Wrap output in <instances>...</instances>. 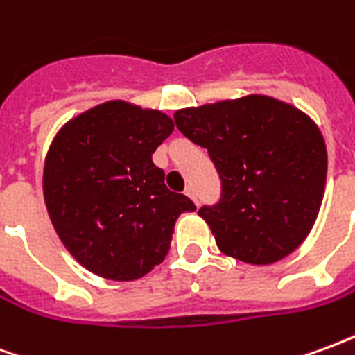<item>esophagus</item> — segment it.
I'll return each mask as SVG.
<instances>
[{
    "label": "esophagus",
    "instance_id": "esophagus-1",
    "mask_svg": "<svg viewBox=\"0 0 355 355\" xmlns=\"http://www.w3.org/2000/svg\"><path fill=\"white\" fill-rule=\"evenodd\" d=\"M184 193L188 196V198H190V200H193V203H196V205H198V198H196V190H193V186H188V188L184 190Z\"/></svg>",
    "mask_w": 355,
    "mask_h": 355
}]
</instances>
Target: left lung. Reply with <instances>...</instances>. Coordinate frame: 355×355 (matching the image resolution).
Masks as SVG:
<instances>
[{
	"instance_id": "obj_1",
	"label": "left lung",
	"mask_w": 355,
	"mask_h": 355,
	"mask_svg": "<svg viewBox=\"0 0 355 355\" xmlns=\"http://www.w3.org/2000/svg\"><path fill=\"white\" fill-rule=\"evenodd\" d=\"M178 131L207 148L223 198L198 215L218 249L247 264H272L312 230L327 180V148L312 117L266 94L175 112Z\"/></svg>"
}]
</instances>
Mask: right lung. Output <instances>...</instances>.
Listing matches in <instances>:
<instances>
[{
    "label": "right lung",
    "mask_w": 355,
    "mask_h": 355,
    "mask_svg": "<svg viewBox=\"0 0 355 355\" xmlns=\"http://www.w3.org/2000/svg\"><path fill=\"white\" fill-rule=\"evenodd\" d=\"M173 129L159 110L108 101L55 135L43 198L60 241L89 272L114 282L146 275L169 253L178 216L196 211L152 162Z\"/></svg>",
    "instance_id": "add662e5"
}]
</instances>
